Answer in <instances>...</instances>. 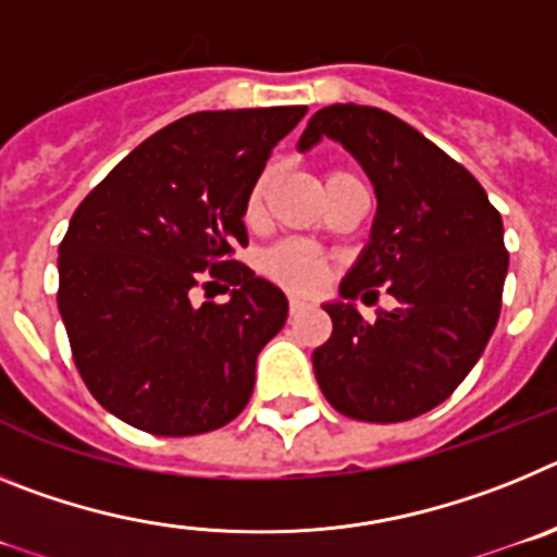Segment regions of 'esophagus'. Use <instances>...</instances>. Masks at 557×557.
I'll list each match as a JSON object with an SVG mask.
<instances>
[{"label":"esophagus","mask_w":557,"mask_h":557,"mask_svg":"<svg viewBox=\"0 0 557 557\" xmlns=\"http://www.w3.org/2000/svg\"><path fill=\"white\" fill-rule=\"evenodd\" d=\"M307 307L309 304L304 301V298H298V295H289V314H293V318L295 314H301Z\"/></svg>","instance_id":"34e87169"}]
</instances>
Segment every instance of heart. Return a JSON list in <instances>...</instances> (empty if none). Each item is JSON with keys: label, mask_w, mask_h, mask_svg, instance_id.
Returning a JSON list of instances; mask_svg holds the SVG:
<instances>
[{"label": "heart", "mask_w": 557, "mask_h": 557, "mask_svg": "<svg viewBox=\"0 0 557 557\" xmlns=\"http://www.w3.org/2000/svg\"><path fill=\"white\" fill-rule=\"evenodd\" d=\"M337 175H348V172H332L329 178H337ZM268 184L270 178L262 175V178L253 184V189H250L248 206H245V218L248 220H253L256 214L262 211ZM264 270L273 275L275 282H282L295 289H314L323 282V275H326V264L321 262V256L301 243H284L278 245V248L270 250V253L264 256Z\"/></svg>", "instance_id": "obj_1"}]
</instances>
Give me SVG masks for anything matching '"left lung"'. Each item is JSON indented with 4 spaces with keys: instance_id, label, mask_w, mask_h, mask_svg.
<instances>
[{
    "instance_id": "1",
    "label": "left lung",
    "mask_w": 557,
    "mask_h": 557,
    "mask_svg": "<svg viewBox=\"0 0 557 557\" xmlns=\"http://www.w3.org/2000/svg\"><path fill=\"white\" fill-rule=\"evenodd\" d=\"M332 139L371 178V239L323 304L332 337L312 351L323 396L357 421L396 424L451 396L488 346L502 309L508 250L499 211L466 166L393 113L329 106L298 150ZM385 286L397 309L368 324L352 298Z\"/></svg>"
}]
</instances>
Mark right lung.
<instances>
[{
  "instance_id": "1",
  "label": "right lung",
  "mask_w": 557,
  "mask_h": 557,
  "mask_svg": "<svg viewBox=\"0 0 557 557\" xmlns=\"http://www.w3.org/2000/svg\"><path fill=\"white\" fill-rule=\"evenodd\" d=\"M304 113H189L125 156L69 220L58 309L83 382L125 424L200 435L248 405L287 295L228 256L248 243L245 206L270 150ZM203 269L232 284L228 302L190 304Z\"/></svg>"
}]
</instances>
